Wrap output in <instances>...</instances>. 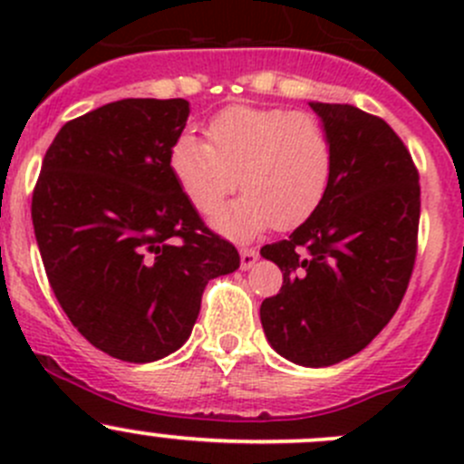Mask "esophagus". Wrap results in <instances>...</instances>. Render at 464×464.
I'll list each match as a JSON object with an SVG mask.
<instances>
[{
	"label": "esophagus",
	"instance_id": "obj_1",
	"mask_svg": "<svg viewBox=\"0 0 464 464\" xmlns=\"http://www.w3.org/2000/svg\"><path fill=\"white\" fill-rule=\"evenodd\" d=\"M258 260V251L256 249H240V269H251Z\"/></svg>",
	"mask_w": 464,
	"mask_h": 464
}]
</instances>
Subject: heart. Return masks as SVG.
Wrapping results in <instances>:
<instances>
[{
  "instance_id": "heart-1",
  "label": "heart",
  "mask_w": 464,
  "mask_h": 464,
  "mask_svg": "<svg viewBox=\"0 0 464 464\" xmlns=\"http://www.w3.org/2000/svg\"><path fill=\"white\" fill-rule=\"evenodd\" d=\"M208 143L181 134L170 148V170L181 193L210 215L237 188V202L219 210L213 227L249 240L269 227L294 228L323 204L334 170L325 125L310 111L233 105L204 128Z\"/></svg>"
}]
</instances>
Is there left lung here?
Instances as JSON below:
<instances>
[{
    "label": "left lung",
    "mask_w": 464,
    "mask_h": 464,
    "mask_svg": "<svg viewBox=\"0 0 464 464\" xmlns=\"http://www.w3.org/2000/svg\"><path fill=\"white\" fill-rule=\"evenodd\" d=\"M334 148L325 199L262 258L283 271L260 321L280 357L325 368L362 353L409 287L418 251L420 177L409 150L379 116L310 102Z\"/></svg>",
    "instance_id": "8db88e82"
}]
</instances>
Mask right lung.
<instances>
[{"label":"right lung","instance_id":"1","mask_svg":"<svg viewBox=\"0 0 464 464\" xmlns=\"http://www.w3.org/2000/svg\"><path fill=\"white\" fill-rule=\"evenodd\" d=\"M188 114L184 98H123L78 116L55 134L33 190L35 240L60 307L121 362L179 350L208 280L240 266L170 170Z\"/></svg>","mask_w":464,"mask_h":464}]
</instances>
